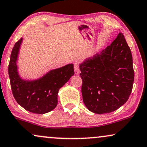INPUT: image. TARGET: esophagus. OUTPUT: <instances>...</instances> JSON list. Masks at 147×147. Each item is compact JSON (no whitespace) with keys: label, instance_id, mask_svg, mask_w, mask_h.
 Wrapping results in <instances>:
<instances>
[{"label":"esophagus","instance_id":"obj_1","mask_svg":"<svg viewBox=\"0 0 147 147\" xmlns=\"http://www.w3.org/2000/svg\"><path fill=\"white\" fill-rule=\"evenodd\" d=\"M74 68H75V72L76 75H79L80 73V69L78 63H75V64H74Z\"/></svg>","mask_w":147,"mask_h":147}]
</instances>
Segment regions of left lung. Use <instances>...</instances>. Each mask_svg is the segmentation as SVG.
<instances>
[{"label":"left lung","mask_w":147,"mask_h":147,"mask_svg":"<svg viewBox=\"0 0 147 147\" xmlns=\"http://www.w3.org/2000/svg\"><path fill=\"white\" fill-rule=\"evenodd\" d=\"M79 68L83 102L90 111L96 114L111 113L127 101L134 71L130 48L122 33Z\"/></svg>","instance_id":"left-lung-1"}]
</instances>
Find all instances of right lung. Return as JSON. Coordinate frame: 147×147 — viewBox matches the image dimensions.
I'll return each mask as SVG.
<instances>
[{"mask_svg":"<svg viewBox=\"0 0 147 147\" xmlns=\"http://www.w3.org/2000/svg\"><path fill=\"white\" fill-rule=\"evenodd\" d=\"M22 38L16 42L9 61L8 71L13 95L19 105L29 112L44 114L57 105V93L74 75L73 64L52 70L39 79L25 81L20 78L16 61Z\"/></svg>","mask_w":147,"mask_h":147,"instance_id":"right-lung-1","label":"right lung"}]
</instances>
